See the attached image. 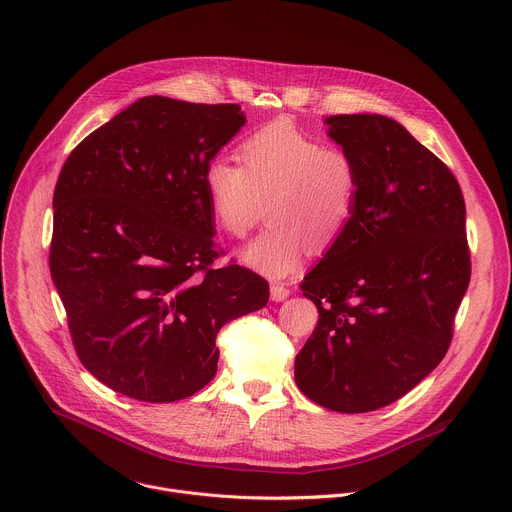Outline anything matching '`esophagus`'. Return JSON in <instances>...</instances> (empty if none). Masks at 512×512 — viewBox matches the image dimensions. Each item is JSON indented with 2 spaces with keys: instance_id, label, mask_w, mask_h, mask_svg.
Masks as SVG:
<instances>
[{
  "instance_id": "obj_1",
  "label": "esophagus",
  "mask_w": 512,
  "mask_h": 512,
  "mask_svg": "<svg viewBox=\"0 0 512 512\" xmlns=\"http://www.w3.org/2000/svg\"><path fill=\"white\" fill-rule=\"evenodd\" d=\"M289 289L283 285V283H273L271 285V299L275 301V303H281V301H285L287 297H289Z\"/></svg>"
}]
</instances>
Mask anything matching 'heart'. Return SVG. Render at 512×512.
Listing matches in <instances>:
<instances>
[{
	"instance_id": "heart-1",
	"label": "heart",
	"mask_w": 512,
	"mask_h": 512,
	"mask_svg": "<svg viewBox=\"0 0 512 512\" xmlns=\"http://www.w3.org/2000/svg\"><path fill=\"white\" fill-rule=\"evenodd\" d=\"M241 165L225 157L207 163L203 181L215 221L245 237L263 217L271 223L241 257L269 277L293 273L309 247L331 249L357 211L361 175L349 151L323 145L291 121H273L239 145Z\"/></svg>"
}]
</instances>
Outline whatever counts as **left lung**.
<instances>
[{"label":"left lung","instance_id":"1","mask_svg":"<svg viewBox=\"0 0 512 512\" xmlns=\"http://www.w3.org/2000/svg\"><path fill=\"white\" fill-rule=\"evenodd\" d=\"M357 161L353 223L303 283L319 323L295 357L303 395L369 413L417 387L447 355L471 281L465 199L451 169L399 121L331 115Z\"/></svg>","mask_w":512,"mask_h":512}]
</instances>
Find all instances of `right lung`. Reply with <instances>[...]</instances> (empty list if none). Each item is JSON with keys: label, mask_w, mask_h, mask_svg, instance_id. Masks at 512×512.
<instances>
[{"label": "right lung", "mask_w": 512, "mask_h": 512, "mask_svg": "<svg viewBox=\"0 0 512 512\" xmlns=\"http://www.w3.org/2000/svg\"><path fill=\"white\" fill-rule=\"evenodd\" d=\"M245 125L235 103L141 97L87 135L53 193L49 271L81 365L145 403L217 373L219 329L269 301L257 273L213 269L203 173Z\"/></svg>", "instance_id": "add662e5"}]
</instances>
